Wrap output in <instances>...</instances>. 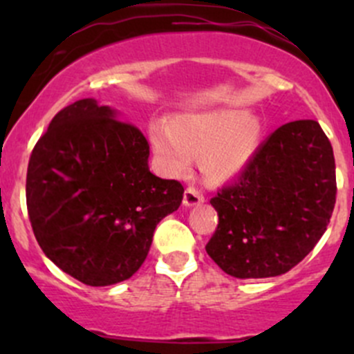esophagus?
<instances>
[{"instance_id": "34e87169", "label": "esophagus", "mask_w": 354, "mask_h": 354, "mask_svg": "<svg viewBox=\"0 0 354 354\" xmlns=\"http://www.w3.org/2000/svg\"><path fill=\"white\" fill-rule=\"evenodd\" d=\"M203 202V195L200 194L195 187H188L187 190H185V195H183V203L187 207H194V205H200V203Z\"/></svg>"}]
</instances>
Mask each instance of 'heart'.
I'll return each instance as SVG.
<instances>
[{
	"mask_svg": "<svg viewBox=\"0 0 354 354\" xmlns=\"http://www.w3.org/2000/svg\"><path fill=\"white\" fill-rule=\"evenodd\" d=\"M262 138V123L240 109H214L181 114L154 124L152 147L167 173L183 176L190 156H200V167L210 181H227L248 166Z\"/></svg>",
	"mask_w": 354,
	"mask_h": 354,
	"instance_id": "1",
	"label": "heart"
}]
</instances>
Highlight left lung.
I'll list each match as a JSON object with an SVG mask.
<instances>
[{
  "mask_svg": "<svg viewBox=\"0 0 354 354\" xmlns=\"http://www.w3.org/2000/svg\"><path fill=\"white\" fill-rule=\"evenodd\" d=\"M335 192L334 152L320 124H283L210 198L219 223L207 253L238 279L286 274L326 233Z\"/></svg>",
  "mask_w": 354,
  "mask_h": 354,
  "instance_id": "left-lung-1",
  "label": "left lung"
}]
</instances>
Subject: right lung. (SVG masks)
I'll use <instances>...</instances> for the list:
<instances>
[{"label": "right lung", "mask_w": 354, "mask_h": 354, "mask_svg": "<svg viewBox=\"0 0 354 354\" xmlns=\"http://www.w3.org/2000/svg\"><path fill=\"white\" fill-rule=\"evenodd\" d=\"M183 185L149 171V142L109 106L82 99L59 111L27 169L32 231L49 260L87 286L130 279Z\"/></svg>", "instance_id": "right-lung-1"}]
</instances>
